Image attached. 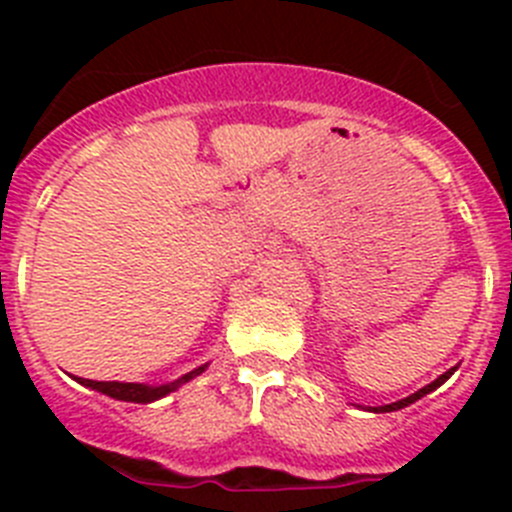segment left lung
Wrapping results in <instances>:
<instances>
[{
	"label": "left lung",
	"instance_id": "1",
	"mask_svg": "<svg viewBox=\"0 0 512 512\" xmlns=\"http://www.w3.org/2000/svg\"><path fill=\"white\" fill-rule=\"evenodd\" d=\"M456 369V366H454ZM454 369H449V372H443L441 377L436 379V382H431V384H425L423 390H418L415 392V395H410V397H405V400H397V402H392V405H382V408H377L374 410V413H392V410H400V408H408V405H413L415 400H420V397H425L428 395V392H433L436 390V387H441L443 382H446V379L451 377V374H454Z\"/></svg>",
	"mask_w": 512,
	"mask_h": 512
}]
</instances>
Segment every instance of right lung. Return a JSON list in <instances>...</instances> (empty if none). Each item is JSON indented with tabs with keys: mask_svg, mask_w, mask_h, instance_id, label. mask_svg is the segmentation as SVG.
<instances>
[{
	"mask_svg": "<svg viewBox=\"0 0 512 512\" xmlns=\"http://www.w3.org/2000/svg\"><path fill=\"white\" fill-rule=\"evenodd\" d=\"M205 366H200V369H194V372L184 374V377L174 379V382H169V384H158V387H151V384H138V382H94V379H81V377H76V382L84 384V387H92V390L102 392V395H107V397L122 400V402H153V400H161V397H166L169 392L179 390V387H182V384H187L189 379H194L197 374L205 372Z\"/></svg>",
	"mask_w": 512,
	"mask_h": 512,
	"instance_id": "obj_1",
	"label": "right lung"
}]
</instances>
